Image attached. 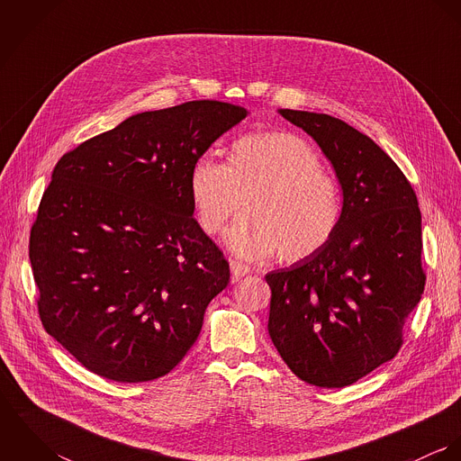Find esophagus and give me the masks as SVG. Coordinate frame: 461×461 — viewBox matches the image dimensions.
<instances>
[{
  "mask_svg": "<svg viewBox=\"0 0 461 461\" xmlns=\"http://www.w3.org/2000/svg\"><path fill=\"white\" fill-rule=\"evenodd\" d=\"M229 264H230V271H232V276H234V278H241V276H245V275L250 273V267H249L247 264L234 261V259H230Z\"/></svg>",
  "mask_w": 461,
  "mask_h": 461,
  "instance_id": "34e87169",
  "label": "esophagus"
}]
</instances>
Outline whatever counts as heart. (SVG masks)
Segmentation results:
<instances>
[{
    "mask_svg": "<svg viewBox=\"0 0 461 461\" xmlns=\"http://www.w3.org/2000/svg\"><path fill=\"white\" fill-rule=\"evenodd\" d=\"M198 225L218 234L247 205L227 232V245L245 259L296 264L320 254L337 234L344 202L339 181L323 168L318 149L296 132H247L230 149V163L200 156L190 172Z\"/></svg>",
    "mask_w": 461,
    "mask_h": 461,
    "instance_id": "heart-1",
    "label": "heart"
}]
</instances>
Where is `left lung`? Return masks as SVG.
Returning a JSON list of instances; mask_svg holds the SVG:
<instances>
[{"mask_svg":"<svg viewBox=\"0 0 461 461\" xmlns=\"http://www.w3.org/2000/svg\"><path fill=\"white\" fill-rule=\"evenodd\" d=\"M309 132L342 186V221L314 258L266 275L269 337L305 384L340 389L394 358L426 271L417 195L369 136L325 113L280 110Z\"/></svg>","mask_w":461,"mask_h":461,"instance_id":"obj_1","label":"left lung"}]
</instances>
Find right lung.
I'll use <instances>...</instances> for the list:
<instances>
[{
  "label": "right lung",
  "instance_id": "1",
  "mask_svg": "<svg viewBox=\"0 0 461 461\" xmlns=\"http://www.w3.org/2000/svg\"><path fill=\"white\" fill-rule=\"evenodd\" d=\"M245 117L207 99L145 112L57 163L30 232L37 309L97 376L152 382L197 340L230 273L194 218L190 172Z\"/></svg>",
  "mask_w": 461,
  "mask_h": 461
}]
</instances>
